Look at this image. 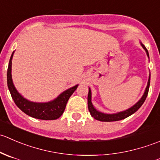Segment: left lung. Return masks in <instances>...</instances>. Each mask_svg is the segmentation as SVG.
I'll use <instances>...</instances> for the list:
<instances>
[{"mask_svg": "<svg viewBox=\"0 0 160 160\" xmlns=\"http://www.w3.org/2000/svg\"><path fill=\"white\" fill-rule=\"evenodd\" d=\"M141 46H142L143 49H145V51L146 52V54H147L148 57L149 58V52H148V50L145 47L144 45L142 42ZM150 85V74L149 77V80H148L147 87H146V90L144 92V94L142 95V97L141 98V99L138 101L135 104H134L132 107H131L130 108L127 109V110L124 111H121V112H118L116 114H105V113L100 112L93 107V105L92 104L91 102V90H90V88H89V92H88V109H89V111L91 114L92 117H93V118H95L96 120L101 121V122H115V121H120L122 120V119L126 118L128 116L132 115V114L137 111L138 109L140 108L142 105L143 104L144 101H146V98H147L148 93H149V88Z\"/></svg>", "mask_w": 160, "mask_h": 160, "instance_id": "obj_1", "label": "left lung"}]
</instances>
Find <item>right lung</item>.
Masks as SVG:
<instances>
[{"label": "right lung", "instance_id": "right-lung-1", "mask_svg": "<svg viewBox=\"0 0 160 160\" xmlns=\"http://www.w3.org/2000/svg\"><path fill=\"white\" fill-rule=\"evenodd\" d=\"M14 52V51L11 54L10 61H9L7 72V80L8 87L11 93V98L14 100L16 105L24 113L35 118L41 119V120H55V119L59 118L64 112L69 98L77 90L78 84L70 89L66 90L65 91L60 93L56 99L49 102L36 103L28 101L23 98L18 92L13 83L12 77H11V63H12L11 60H12Z\"/></svg>", "mask_w": 160, "mask_h": 160}]
</instances>
